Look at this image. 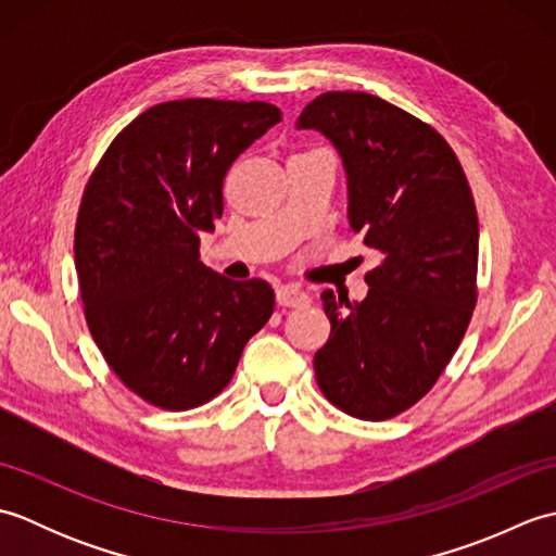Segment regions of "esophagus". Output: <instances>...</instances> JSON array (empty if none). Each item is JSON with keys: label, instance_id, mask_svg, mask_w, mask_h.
<instances>
[{"label": "esophagus", "instance_id": "esophagus-1", "mask_svg": "<svg viewBox=\"0 0 556 556\" xmlns=\"http://www.w3.org/2000/svg\"><path fill=\"white\" fill-rule=\"evenodd\" d=\"M275 296H277V303L287 305V308H301V305H308V301H311L308 293L301 291L299 287H291V285L279 287Z\"/></svg>", "mask_w": 556, "mask_h": 556}]
</instances>
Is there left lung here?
I'll return each mask as SVG.
<instances>
[{
	"mask_svg": "<svg viewBox=\"0 0 556 556\" xmlns=\"http://www.w3.org/2000/svg\"><path fill=\"white\" fill-rule=\"evenodd\" d=\"M296 128L339 152L349 227L380 255L363 301L323 293L332 332L317 384L353 418H392L430 392L476 308L473 195L434 128L368 92H325Z\"/></svg>",
	"mask_w": 556,
	"mask_h": 556,
	"instance_id": "8db88e82",
	"label": "left lung"
}]
</instances>
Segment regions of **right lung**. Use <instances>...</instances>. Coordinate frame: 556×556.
I'll use <instances>...</instances> for the list:
<instances>
[{"label": "right lung", "instance_id": "right-lung-1", "mask_svg": "<svg viewBox=\"0 0 556 556\" xmlns=\"http://www.w3.org/2000/svg\"><path fill=\"white\" fill-rule=\"evenodd\" d=\"M281 122L267 102L176 100L112 140L83 193L76 271L90 334L140 399L186 410L217 396L275 311L263 279L198 260L233 160Z\"/></svg>", "mask_w": 556, "mask_h": 556}]
</instances>
